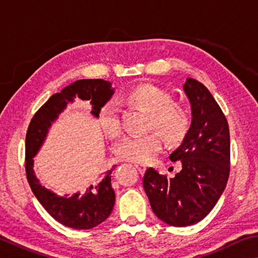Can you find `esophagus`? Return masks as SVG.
Segmentation results:
<instances>
[{"label": "esophagus", "mask_w": 258, "mask_h": 258, "mask_svg": "<svg viewBox=\"0 0 258 258\" xmlns=\"http://www.w3.org/2000/svg\"><path fill=\"white\" fill-rule=\"evenodd\" d=\"M135 167L138 168V171L140 173L143 174V173L146 172V169H147V165L143 164V163H137V164H135Z\"/></svg>", "instance_id": "esophagus-1"}]
</instances>
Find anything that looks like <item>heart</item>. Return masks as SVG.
Wrapping results in <instances>:
<instances>
[{
  "label": "heart",
  "mask_w": 258,
  "mask_h": 258,
  "mask_svg": "<svg viewBox=\"0 0 258 258\" xmlns=\"http://www.w3.org/2000/svg\"><path fill=\"white\" fill-rule=\"evenodd\" d=\"M123 99L149 112L148 127L157 128L171 145H178L189 133L191 120L182 103L173 101L172 94L164 87L141 83L125 91ZM99 121L106 135L115 138L120 133V109L115 101L104 103L99 113ZM163 137L158 132L146 135H130L117 146V156L133 163L151 160L160 150Z\"/></svg>",
  "instance_id": "obj_1"
}]
</instances>
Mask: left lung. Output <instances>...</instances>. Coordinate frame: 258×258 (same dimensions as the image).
<instances>
[{
	"label": "left lung",
	"instance_id": "1",
	"mask_svg": "<svg viewBox=\"0 0 258 258\" xmlns=\"http://www.w3.org/2000/svg\"><path fill=\"white\" fill-rule=\"evenodd\" d=\"M183 90L191 103V126L169 155L172 161H181V172L167 177L149 167L143 177L152 211L172 226L202 221L223 194L230 173V132L223 111L207 87L194 78H186Z\"/></svg>",
	"mask_w": 258,
	"mask_h": 258
}]
</instances>
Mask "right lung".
Here are the masks:
<instances>
[{
  "label": "right lung",
  "mask_w": 258,
  "mask_h": 258,
  "mask_svg": "<svg viewBox=\"0 0 258 258\" xmlns=\"http://www.w3.org/2000/svg\"><path fill=\"white\" fill-rule=\"evenodd\" d=\"M115 90L111 83L103 80H80L55 93L38 109L30 120L26 134V175L35 197L50 215L64 226L76 230H89L101 224L110 215L115 205V191L111 186L113 167L104 172L99 180L86 187L84 192L60 196L42 185L34 172V157L40 151L52 124L59 118L68 103L77 97L90 101L91 115L98 118L104 103Z\"/></svg>",
  "instance_id": "right-lung-1"
}]
</instances>
